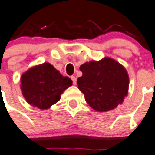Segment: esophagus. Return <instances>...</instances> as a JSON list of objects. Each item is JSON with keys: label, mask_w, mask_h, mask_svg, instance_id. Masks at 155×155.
Instances as JSON below:
<instances>
[{"label": "esophagus", "mask_w": 155, "mask_h": 155, "mask_svg": "<svg viewBox=\"0 0 155 155\" xmlns=\"http://www.w3.org/2000/svg\"><path fill=\"white\" fill-rule=\"evenodd\" d=\"M71 79L72 80V83H73V84L75 85L76 83H77V78H76L75 76H72V77H71Z\"/></svg>", "instance_id": "esophagus-1"}]
</instances>
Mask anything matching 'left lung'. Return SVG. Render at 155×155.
<instances>
[{
	"label": "left lung",
	"instance_id": "1",
	"mask_svg": "<svg viewBox=\"0 0 155 155\" xmlns=\"http://www.w3.org/2000/svg\"><path fill=\"white\" fill-rule=\"evenodd\" d=\"M83 76L78 78V88L85 100L97 112L112 110L124 102L128 91V72L110 58L85 62L80 67Z\"/></svg>",
	"mask_w": 155,
	"mask_h": 155
}]
</instances>
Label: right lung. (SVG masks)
Returning a JSON list of instances; mask_svg holds the SVG:
<instances>
[{
	"instance_id": "right-lung-1",
	"label": "right lung",
	"mask_w": 155,
	"mask_h": 155,
	"mask_svg": "<svg viewBox=\"0 0 155 155\" xmlns=\"http://www.w3.org/2000/svg\"><path fill=\"white\" fill-rule=\"evenodd\" d=\"M72 81L62 76L48 62L32 67L21 78V89L29 104L48 109L60 100L61 94L72 86Z\"/></svg>"
}]
</instances>
